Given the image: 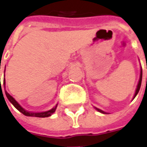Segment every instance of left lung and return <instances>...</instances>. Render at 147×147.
<instances>
[{"label":"left lung","mask_w":147,"mask_h":147,"mask_svg":"<svg viewBox=\"0 0 147 147\" xmlns=\"http://www.w3.org/2000/svg\"><path fill=\"white\" fill-rule=\"evenodd\" d=\"M142 70L141 69V72H140V79H139V81H138V86H137V89H136V92H135V94H134V98L137 96V94H138V92H139L140 88H141V84H142ZM95 109L99 111V112H101V113H103V114H106V112H104L103 111H102V110H100V109L97 108V107H95Z\"/></svg>","instance_id":"8db88e82"}]
</instances>
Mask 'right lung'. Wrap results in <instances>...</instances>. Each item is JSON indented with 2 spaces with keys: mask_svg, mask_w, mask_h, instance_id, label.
<instances>
[{
  "mask_svg": "<svg viewBox=\"0 0 147 147\" xmlns=\"http://www.w3.org/2000/svg\"><path fill=\"white\" fill-rule=\"evenodd\" d=\"M5 79H4V85H5ZM0 84H1V82H0ZM5 95H6L7 98L9 99V101L11 103L13 104V107L17 109V110H18L21 113H23L24 115H27V116H34V117H40V118L49 117V116H50L51 115L53 114V112L55 111L56 108H57V105H56V107H53V108H52L51 110L47 111H44V112H29V111H25V110H24V109H23V107H21L18 102H17V101L13 98L12 96H10L9 94H8L6 91H5Z\"/></svg>",
  "mask_w": 147,
  "mask_h": 147,
  "instance_id": "add662e5",
  "label": "right lung"
}]
</instances>
